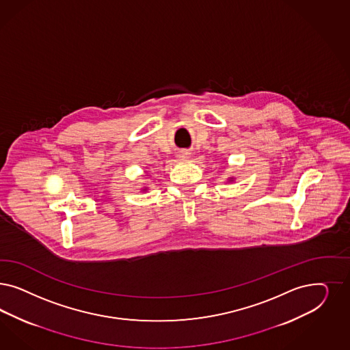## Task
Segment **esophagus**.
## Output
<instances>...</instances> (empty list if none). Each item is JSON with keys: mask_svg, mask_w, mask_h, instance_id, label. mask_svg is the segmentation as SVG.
I'll list each match as a JSON object with an SVG mask.
<instances>
[{"mask_svg": "<svg viewBox=\"0 0 350 350\" xmlns=\"http://www.w3.org/2000/svg\"><path fill=\"white\" fill-rule=\"evenodd\" d=\"M189 152H187V150H181L178 153V157L181 158V159H184V158H189Z\"/></svg>", "mask_w": 350, "mask_h": 350, "instance_id": "1", "label": "esophagus"}]
</instances>
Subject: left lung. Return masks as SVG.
I'll use <instances>...</instances> for the list:
<instances>
[{"label": "left lung", "mask_w": 350, "mask_h": 350, "mask_svg": "<svg viewBox=\"0 0 350 350\" xmlns=\"http://www.w3.org/2000/svg\"><path fill=\"white\" fill-rule=\"evenodd\" d=\"M228 181H234V178H229V179H228Z\"/></svg>", "instance_id": "8db88e82"}]
</instances>
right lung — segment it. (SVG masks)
Returning a JSON list of instances; mask_svg holds the SVG:
<instances>
[{"label":"right lung","mask_w":350,"mask_h":350,"mask_svg":"<svg viewBox=\"0 0 350 350\" xmlns=\"http://www.w3.org/2000/svg\"><path fill=\"white\" fill-rule=\"evenodd\" d=\"M148 188L147 187H144V188H143V191H147Z\"/></svg>","instance_id":"obj_1"}]
</instances>
